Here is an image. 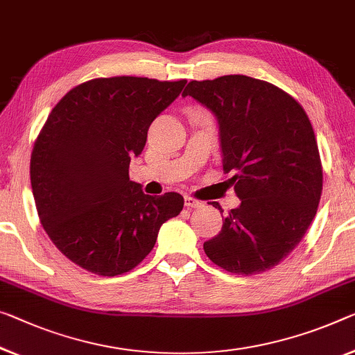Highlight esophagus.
<instances>
[{"instance_id":"esophagus-1","label":"esophagus","mask_w":355,"mask_h":355,"mask_svg":"<svg viewBox=\"0 0 355 355\" xmlns=\"http://www.w3.org/2000/svg\"><path fill=\"white\" fill-rule=\"evenodd\" d=\"M184 205L187 206V208H200V206H203V203H201L200 200H196V198H193V196H184Z\"/></svg>"}]
</instances>
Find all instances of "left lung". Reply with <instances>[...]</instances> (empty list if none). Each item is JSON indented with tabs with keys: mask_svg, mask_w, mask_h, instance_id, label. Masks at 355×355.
I'll return each mask as SVG.
<instances>
[{
	"mask_svg": "<svg viewBox=\"0 0 355 355\" xmlns=\"http://www.w3.org/2000/svg\"><path fill=\"white\" fill-rule=\"evenodd\" d=\"M190 95L219 122L223 171L241 200L203 244L228 272L260 275L302 241L318 212L322 163L309 117L279 87L243 74L192 80ZM220 208L219 203H212Z\"/></svg>",
	"mask_w": 355,
	"mask_h": 355,
	"instance_id": "left-lung-1",
	"label": "left lung"
}]
</instances>
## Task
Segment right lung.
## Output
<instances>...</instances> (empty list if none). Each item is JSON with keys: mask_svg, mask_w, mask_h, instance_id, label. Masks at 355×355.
I'll return each mask as SVG.
<instances>
[{"mask_svg": "<svg viewBox=\"0 0 355 355\" xmlns=\"http://www.w3.org/2000/svg\"><path fill=\"white\" fill-rule=\"evenodd\" d=\"M185 83L92 79L49 114L31 152L33 196L49 238L80 268L100 276L133 270L154 249L162 223L182 211V195H146L128 166Z\"/></svg>", "mask_w": 355, "mask_h": 355, "instance_id": "right-lung-1", "label": "right lung"}]
</instances>
